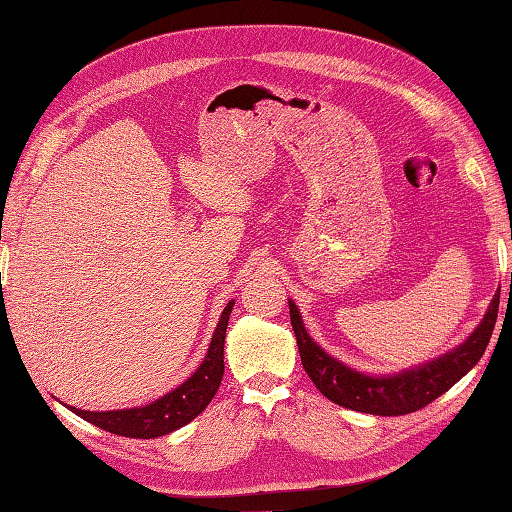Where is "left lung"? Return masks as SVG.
Instances as JSON below:
<instances>
[{
  "instance_id": "8db88e82",
  "label": "left lung",
  "mask_w": 512,
  "mask_h": 512,
  "mask_svg": "<svg viewBox=\"0 0 512 512\" xmlns=\"http://www.w3.org/2000/svg\"><path fill=\"white\" fill-rule=\"evenodd\" d=\"M290 323L297 336L301 365L321 394L345 409L374 416H405L427 407L458 380L469 374L486 352L497 321L499 295L493 297L484 319L469 339L433 361L405 369L394 376H369L343 365L310 339L295 301H288Z\"/></svg>"
}]
</instances>
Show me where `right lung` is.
<instances>
[{
	"mask_svg": "<svg viewBox=\"0 0 512 512\" xmlns=\"http://www.w3.org/2000/svg\"><path fill=\"white\" fill-rule=\"evenodd\" d=\"M233 303L235 301H228V306L224 308L204 361L180 387L169 391V394L154 402H149L145 407L116 411H85L70 407V411L76 413V416H81L83 420L96 424V427H101L103 431H110L125 438L149 440L167 436V433L184 427V424L191 422L195 416H200L217 394V389H220L224 376L226 325L228 314L233 310Z\"/></svg>",
	"mask_w": 512,
	"mask_h": 512,
	"instance_id": "1",
	"label": "right lung"
}]
</instances>
